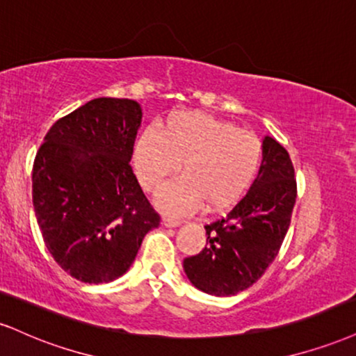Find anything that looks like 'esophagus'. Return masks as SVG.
Wrapping results in <instances>:
<instances>
[{"label": "esophagus", "instance_id": "obj_1", "mask_svg": "<svg viewBox=\"0 0 356 356\" xmlns=\"http://www.w3.org/2000/svg\"><path fill=\"white\" fill-rule=\"evenodd\" d=\"M181 224L182 222L179 219H172V217H167V216L162 217V225L164 227H179Z\"/></svg>", "mask_w": 356, "mask_h": 356}]
</instances>
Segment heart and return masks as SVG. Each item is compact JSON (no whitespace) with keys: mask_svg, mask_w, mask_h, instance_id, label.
<instances>
[{"mask_svg":"<svg viewBox=\"0 0 356 356\" xmlns=\"http://www.w3.org/2000/svg\"><path fill=\"white\" fill-rule=\"evenodd\" d=\"M260 161L262 144L254 132L197 111L167 115L159 132L145 129L134 145L137 177L149 192L159 191L182 164V179L157 197L172 213L232 207L250 189Z\"/></svg>","mask_w":356,"mask_h":356,"instance_id":"1","label":"heart"}]
</instances>
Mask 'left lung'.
<instances>
[{"mask_svg": "<svg viewBox=\"0 0 356 356\" xmlns=\"http://www.w3.org/2000/svg\"><path fill=\"white\" fill-rule=\"evenodd\" d=\"M297 199L293 164L284 145L262 140V164L250 191L224 219L205 225L207 247L184 259V272L195 289L230 297L248 289L273 262Z\"/></svg>", "mask_w": 356, "mask_h": 356, "instance_id": "left-lung-1", "label": "left lung"}]
</instances>
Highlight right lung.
<instances>
[{"mask_svg":"<svg viewBox=\"0 0 356 356\" xmlns=\"http://www.w3.org/2000/svg\"><path fill=\"white\" fill-rule=\"evenodd\" d=\"M139 102L97 97L53 124L33 165V205L49 254L84 284H108L134 262L161 217L129 162Z\"/></svg>","mask_w":356,"mask_h":356,"instance_id":"obj_1","label":"right lung"}]
</instances>
